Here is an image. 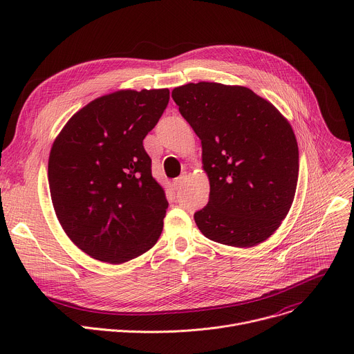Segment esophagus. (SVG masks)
<instances>
[{"mask_svg": "<svg viewBox=\"0 0 354 354\" xmlns=\"http://www.w3.org/2000/svg\"><path fill=\"white\" fill-rule=\"evenodd\" d=\"M185 182H186V176H179V178H176V179L174 180V187H175L176 190H179V189L183 186Z\"/></svg>", "mask_w": 354, "mask_h": 354, "instance_id": "1", "label": "esophagus"}]
</instances>
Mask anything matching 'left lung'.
Masks as SVG:
<instances>
[{"label": "left lung", "mask_w": 354, "mask_h": 354, "mask_svg": "<svg viewBox=\"0 0 354 354\" xmlns=\"http://www.w3.org/2000/svg\"><path fill=\"white\" fill-rule=\"evenodd\" d=\"M172 97L201 141L209 203L194 213L206 238L236 248L266 241L286 218L298 180L288 120L246 86L197 82Z\"/></svg>", "instance_id": "obj_1"}]
</instances>
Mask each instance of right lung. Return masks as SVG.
Returning <instances> with one entry per match:
<instances>
[{
  "label": "right lung",
  "instance_id": "1",
  "mask_svg": "<svg viewBox=\"0 0 354 354\" xmlns=\"http://www.w3.org/2000/svg\"><path fill=\"white\" fill-rule=\"evenodd\" d=\"M169 89H122L80 109L56 137L48 186L67 236L91 258L119 265L153 248L168 209L142 140Z\"/></svg>",
  "mask_w": 354,
  "mask_h": 354
}]
</instances>
